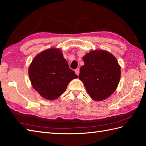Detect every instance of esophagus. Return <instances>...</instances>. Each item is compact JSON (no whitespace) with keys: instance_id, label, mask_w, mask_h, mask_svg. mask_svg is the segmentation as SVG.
<instances>
[{"instance_id":"esophagus-1","label":"esophagus","mask_w":146,"mask_h":146,"mask_svg":"<svg viewBox=\"0 0 146 146\" xmlns=\"http://www.w3.org/2000/svg\"><path fill=\"white\" fill-rule=\"evenodd\" d=\"M75 73H76V75H79V73H80V70L78 69V68H77V69H76L75 70Z\"/></svg>"}]
</instances>
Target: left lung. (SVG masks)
<instances>
[{
    "mask_svg": "<svg viewBox=\"0 0 146 146\" xmlns=\"http://www.w3.org/2000/svg\"><path fill=\"white\" fill-rule=\"evenodd\" d=\"M80 80L93 100L102 101L115 90L120 78V66L117 59L104 50L92 51L83 58Z\"/></svg>",
    "mask_w": 146,
    "mask_h": 146,
    "instance_id": "left-lung-1",
    "label": "left lung"
}]
</instances>
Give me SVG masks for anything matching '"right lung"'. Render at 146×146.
<instances>
[{
    "label": "right lung",
    "mask_w": 146,
    "mask_h": 146,
    "mask_svg": "<svg viewBox=\"0 0 146 146\" xmlns=\"http://www.w3.org/2000/svg\"><path fill=\"white\" fill-rule=\"evenodd\" d=\"M29 76L33 87L49 100L58 98L71 80L78 78L69 68L61 51L56 48L46 49L33 59Z\"/></svg>",
    "instance_id": "right-lung-1"
}]
</instances>
